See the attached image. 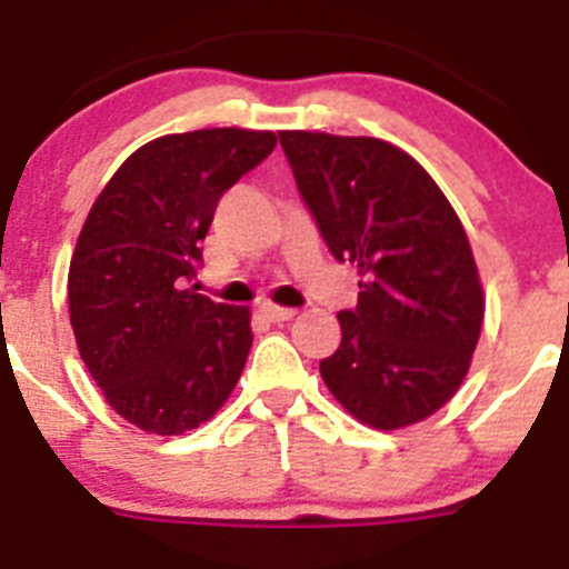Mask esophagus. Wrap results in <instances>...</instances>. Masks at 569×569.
Here are the masks:
<instances>
[{
    "label": "esophagus",
    "instance_id": "obj_1",
    "mask_svg": "<svg viewBox=\"0 0 569 569\" xmlns=\"http://www.w3.org/2000/svg\"><path fill=\"white\" fill-rule=\"evenodd\" d=\"M260 315H263L269 322H289L291 317L297 315V311L295 309H280V306H263V309H260Z\"/></svg>",
    "mask_w": 569,
    "mask_h": 569
}]
</instances>
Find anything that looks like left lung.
Wrapping results in <instances>:
<instances>
[{
    "mask_svg": "<svg viewBox=\"0 0 569 569\" xmlns=\"http://www.w3.org/2000/svg\"><path fill=\"white\" fill-rule=\"evenodd\" d=\"M329 252L355 263V309L320 360L329 391L360 422L393 431L431 417L462 386L485 300L468 234L433 178L380 138L278 132Z\"/></svg>",
    "mask_w": 569,
    "mask_h": 569,
    "instance_id": "8db88e82",
    "label": "left lung"
}]
</instances>
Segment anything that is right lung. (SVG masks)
Segmentation results:
<instances>
[{"label":"right lung","mask_w":569,"mask_h":569,"mask_svg":"<svg viewBox=\"0 0 569 569\" xmlns=\"http://www.w3.org/2000/svg\"><path fill=\"white\" fill-rule=\"evenodd\" d=\"M274 132L163 136L110 178L70 260L79 355L116 413L176 437L227 402L252 348L249 309L183 289L218 201L274 150Z\"/></svg>","instance_id":"add662e5"}]
</instances>
